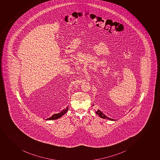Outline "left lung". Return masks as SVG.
I'll use <instances>...</instances> for the list:
<instances>
[{
  "label": "left lung",
  "mask_w": 160,
  "mask_h": 160,
  "mask_svg": "<svg viewBox=\"0 0 160 160\" xmlns=\"http://www.w3.org/2000/svg\"><path fill=\"white\" fill-rule=\"evenodd\" d=\"M96 113L97 114L99 115L100 118H104V119H109V120H111V121H114V119L111 118H109L108 117V116H106L104 114L103 112H101L99 109H98V111L96 112Z\"/></svg>",
  "instance_id": "1"
}]
</instances>
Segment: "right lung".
Returning <instances> with one entry per match:
<instances>
[{"instance_id":"add662e5","label":"right lung","mask_w":160,"mask_h":160,"mask_svg":"<svg viewBox=\"0 0 160 160\" xmlns=\"http://www.w3.org/2000/svg\"><path fill=\"white\" fill-rule=\"evenodd\" d=\"M68 107H67V108H66L65 109H63L62 111L60 112V113L54 114L52 116H51V118H47V119H49V120L51 119V120H52V119H58V118H59L62 117L63 115L65 114L68 112Z\"/></svg>"}]
</instances>
